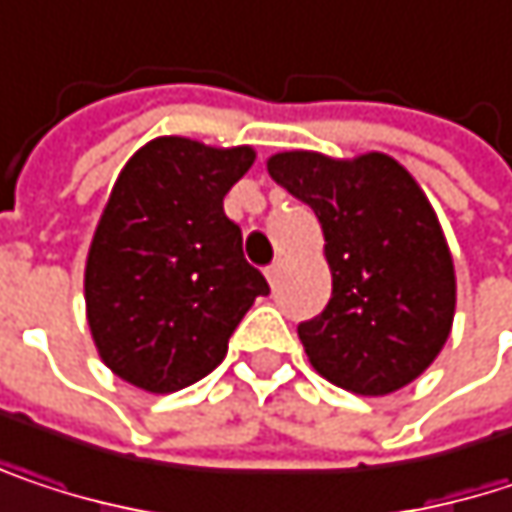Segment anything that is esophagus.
Listing matches in <instances>:
<instances>
[{
  "label": "esophagus",
  "instance_id": "1",
  "mask_svg": "<svg viewBox=\"0 0 512 512\" xmlns=\"http://www.w3.org/2000/svg\"><path fill=\"white\" fill-rule=\"evenodd\" d=\"M278 278H281V260H275L272 266H266V281H269V287H272V290H275Z\"/></svg>",
  "mask_w": 512,
  "mask_h": 512
}]
</instances>
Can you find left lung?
Here are the masks:
<instances>
[{"mask_svg": "<svg viewBox=\"0 0 512 512\" xmlns=\"http://www.w3.org/2000/svg\"><path fill=\"white\" fill-rule=\"evenodd\" d=\"M266 169L313 208L325 237L331 302L299 325L310 366L357 395L416 381L445 346L457 307L451 249L425 190L384 152L293 149Z\"/></svg>", "mask_w": 512, "mask_h": 512, "instance_id": "8db88e82", "label": "left lung"}]
</instances>
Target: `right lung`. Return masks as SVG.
I'll list each match as a JSON object with an SVG mask.
<instances>
[{
	"label": "right lung",
	"mask_w": 512,
	"mask_h": 512,
	"mask_svg": "<svg viewBox=\"0 0 512 512\" xmlns=\"http://www.w3.org/2000/svg\"><path fill=\"white\" fill-rule=\"evenodd\" d=\"M255 158L252 146L172 134L140 146L117 175L87 252L84 304L102 363L131 387L163 395L202 381L269 293L222 210Z\"/></svg>",
	"instance_id": "1"
}]
</instances>
